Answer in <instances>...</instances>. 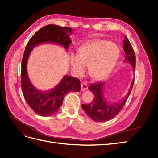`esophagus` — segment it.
I'll return each mask as SVG.
<instances>
[{"mask_svg":"<svg viewBox=\"0 0 158 158\" xmlns=\"http://www.w3.org/2000/svg\"><path fill=\"white\" fill-rule=\"evenodd\" d=\"M88 89V85L85 83H82L81 84V90L84 92V91Z\"/></svg>","mask_w":158,"mask_h":158,"instance_id":"esophagus-1","label":"esophagus"}]
</instances>
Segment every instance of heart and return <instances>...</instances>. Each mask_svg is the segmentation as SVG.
<instances>
[{"label": "heart", "mask_w": 158, "mask_h": 158, "mask_svg": "<svg viewBox=\"0 0 158 158\" xmlns=\"http://www.w3.org/2000/svg\"><path fill=\"white\" fill-rule=\"evenodd\" d=\"M119 54L118 47L111 42L105 40H95L81 47L78 55H73L70 63L73 71L82 74L88 66L91 77L102 80L111 73L117 60Z\"/></svg>", "instance_id": "b5f03b06"}]
</instances>
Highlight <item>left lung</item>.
Returning <instances> with one entry per match:
<instances>
[{"label": "left lung", "instance_id": "8db88e82", "mask_svg": "<svg viewBox=\"0 0 158 158\" xmlns=\"http://www.w3.org/2000/svg\"><path fill=\"white\" fill-rule=\"evenodd\" d=\"M123 49L125 52V62L128 61L132 66L134 70L136 67V56L135 51L127 36L123 42ZM135 79H133L127 94L120 102L109 103L103 96V82H96L91 84L88 89L92 91L94 95L92 102L89 104H82V107L87 115L96 122H106L116 117L126 103L130 95Z\"/></svg>", "mask_w": 158, "mask_h": 158}]
</instances>
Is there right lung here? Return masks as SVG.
<instances>
[{
	"label": "right lung",
	"instance_id": "add662e5",
	"mask_svg": "<svg viewBox=\"0 0 158 158\" xmlns=\"http://www.w3.org/2000/svg\"><path fill=\"white\" fill-rule=\"evenodd\" d=\"M71 27H64L50 24L41 28L28 41L25 49L21 66V86L23 97L31 109L40 116H51L57 113L63 105L65 95L69 92H80L78 78L65 75L59 84L48 91H41L32 85L27 73V62L35 46L51 43L63 46L68 50L71 40Z\"/></svg>",
	"mask_w": 158,
	"mask_h": 158
}]
</instances>
